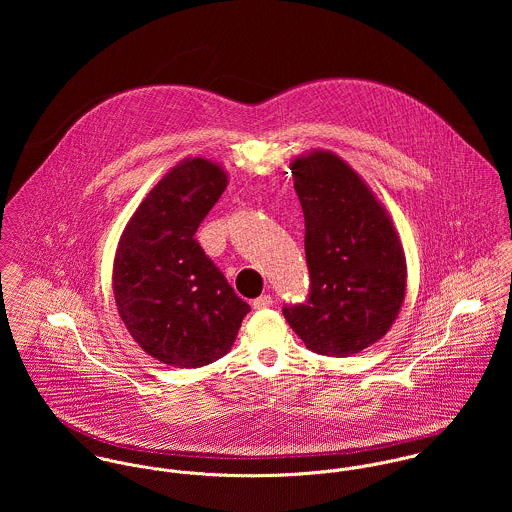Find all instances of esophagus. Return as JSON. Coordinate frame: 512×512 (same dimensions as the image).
Masks as SVG:
<instances>
[{"label": "esophagus", "instance_id": "34e87169", "mask_svg": "<svg viewBox=\"0 0 512 512\" xmlns=\"http://www.w3.org/2000/svg\"><path fill=\"white\" fill-rule=\"evenodd\" d=\"M274 303V297L272 295H260V297H256L254 301H252V305H254V309H266V307H270Z\"/></svg>", "mask_w": 512, "mask_h": 512}]
</instances>
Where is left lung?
Here are the masks:
<instances>
[{"label":"left lung","mask_w":512,"mask_h":512,"mask_svg":"<svg viewBox=\"0 0 512 512\" xmlns=\"http://www.w3.org/2000/svg\"><path fill=\"white\" fill-rule=\"evenodd\" d=\"M292 173L311 286L282 311L309 351L351 357L380 341L402 309L404 248L384 205L337 153H303Z\"/></svg>","instance_id":"8db88e82"}]
</instances>
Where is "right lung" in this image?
<instances>
[{
    "label": "right lung",
    "mask_w": 512,
    "mask_h": 512,
    "mask_svg": "<svg viewBox=\"0 0 512 512\" xmlns=\"http://www.w3.org/2000/svg\"><path fill=\"white\" fill-rule=\"evenodd\" d=\"M226 185L219 163L185 157L147 193L120 236L112 270L118 313L163 365L219 361L250 311L195 240Z\"/></svg>",
    "instance_id": "right-lung-1"
}]
</instances>
